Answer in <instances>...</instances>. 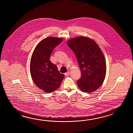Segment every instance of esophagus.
<instances>
[{"instance_id": "esophagus-1", "label": "esophagus", "mask_w": 133, "mask_h": 133, "mask_svg": "<svg viewBox=\"0 0 133 133\" xmlns=\"http://www.w3.org/2000/svg\"><path fill=\"white\" fill-rule=\"evenodd\" d=\"M69 74H70V72L68 71V72H67L66 73H65V75L66 76H68L69 75Z\"/></svg>"}]
</instances>
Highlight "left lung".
Listing matches in <instances>:
<instances>
[{
	"instance_id": "obj_1",
	"label": "left lung",
	"mask_w": 133,
	"mask_h": 133,
	"mask_svg": "<svg viewBox=\"0 0 133 133\" xmlns=\"http://www.w3.org/2000/svg\"><path fill=\"white\" fill-rule=\"evenodd\" d=\"M68 46L76 56L82 76L77 81L84 92L90 93L102 85L106 74L105 57L94 40L87 37H76L68 41Z\"/></svg>"
}]
</instances>
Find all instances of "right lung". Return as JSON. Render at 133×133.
Listing matches in <instances>:
<instances>
[{
    "label": "right lung",
    "mask_w": 133,
    "mask_h": 133,
    "mask_svg": "<svg viewBox=\"0 0 133 133\" xmlns=\"http://www.w3.org/2000/svg\"><path fill=\"white\" fill-rule=\"evenodd\" d=\"M62 40V38L55 37L42 40L31 57L30 71L32 78L35 84L45 93H50L57 90L65 77L50 60L51 53Z\"/></svg>",
    "instance_id": "right-lung-1"
}]
</instances>
